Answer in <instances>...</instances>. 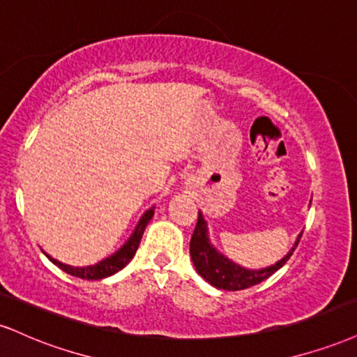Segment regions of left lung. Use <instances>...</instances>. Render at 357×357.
Returning <instances> with one entry per match:
<instances>
[{
    "label": "left lung",
    "mask_w": 357,
    "mask_h": 357,
    "mask_svg": "<svg viewBox=\"0 0 357 357\" xmlns=\"http://www.w3.org/2000/svg\"><path fill=\"white\" fill-rule=\"evenodd\" d=\"M301 236L303 233L298 234L289 252L274 264L261 269H249L234 263L233 259H229V257L214 248L211 239H209L208 222H206L203 213L199 211L197 213V225L195 227V233L191 236L190 255L197 274L204 281H208L209 284L225 291H241L246 289V287L259 284L264 279H268L271 274L276 273L278 269H281L287 263L291 255H293Z\"/></svg>",
    "instance_id": "left-lung-1"
}]
</instances>
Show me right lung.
Returning <instances> with one entry per match:
<instances>
[{
    "label": "right lung",
    "mask_w": 357,
    "mask_h": 357,
    "mask_svg": "<svg viewBox=\"0 0 357 357\" xmlns=\"http://www.w3.org/2000/svg\"><path fill=\"white\" fill-rule=\"evenodd\" d=\"M153 216H154V206L153 208H149L148 211H146L143 216L139 218V221H137L135 231H132L130 238H128V241L124 243L123 246L118 249V251L113 252V255L108 257H105V259L98 261L96 264L81 266V268L79 266H70V264L61 263V261L54 259V257L50 256L48 252H45V251L43 252L48 256V259L51 261V263L58 266L59 269H63L64 273L71 274V276L81 278V279H88V281H100V279L109 278L118 271H121L124 266L130 263V261L132 259V256L136 255L137 248H139L141 238H143L146 226H148V222L151 221Z\"/></svg>",
    "instance_id": "1"
}]
</instances>
